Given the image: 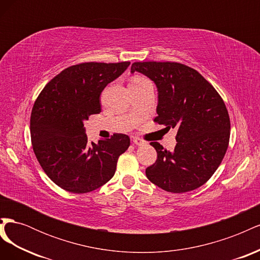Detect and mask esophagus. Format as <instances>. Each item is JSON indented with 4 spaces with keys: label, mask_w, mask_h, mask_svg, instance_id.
<instances>
[{
    "label": "esophagus",
    "mask_w": 260,
    "mask_h": 260,
    "mask_svg": "<svg viewBox=\"0 0 260 260\" xmlns=\"http://www.w3.org/2000/svg\"><path fill=\"white\" fill-rule=\"evenodd\" d=\"M132 141H133V143H135L136 145H139V146L145 145V144H146V142H145V141H144L143 139H140V138H137V137L133 138Z\"/></svg>",
    "instance_id": "1"
}]
</instances>
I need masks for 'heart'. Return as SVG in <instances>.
Returning <instances> with one entry per match:
<instances>
[{"label": "heart", "instance_id": "1", "mask_svg": "<svg viewBox=\"0 0 260 260\" xmlns=\"http://www.w3.org/2000/svg\"><path fill=\"white\" fill-rule=\"evenodd\" d=\"M145 81H148V80H147V79H145L144 77L137 76V77H133V78H132L130 83H141V82H145Z\"/></svg>", "mask_w": 260, "mask_h": 260}]
</instances>
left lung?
Segmentation results:
<instances>
[{"label":"left lung","mask_w":260,"mask_h":260,"mask_svg":"<svg viewBox=\"0 0 260 260\" xmlns=\"http://www.w3.org/2000/svg\"><path fill=\"white\" fill-rule=\"evenodd\" d=\"M135 72L157 86L154 121L178 130L172 152L151 142L157 159L146 168L147 179L171 193L202 186L221 164L229 145L230 118L223 100L199 72L180 62L138 61L131 66Z\"/></svg>","instance_id":"left-lung-1"}]
</instances>
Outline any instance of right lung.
I'll list each match as a JSON object with an SVG mask.
<instances>
[{
	"mask_svg": "<svg viewBox=\"0 0 260 260\" xmlns=\"http://www.w3.org/2000/svg\"><path fill=\"white\" fill-rule=\"evenodd\" d=\"M130 65L82 62L70 66L44 86L35 102L30 135L39 164L55 184L72 193H88L113 178L130 138L89 142L83 122L100 114L101 93Z\"/></svg>",
	"mask_w": 260,
	"mask_h": 260,
	"instance_id": "add662e5",
	"label": "right lung"
}]
</instances>
